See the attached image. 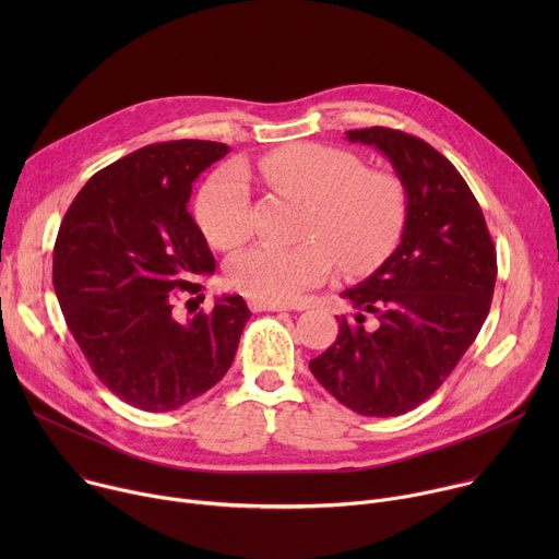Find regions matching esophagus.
I'll return each mask as SVG.
<instances>
[{
    "mask_svg": "<svg viewBox=\"0 0 559 559\" xmlns=\"http://www.w3.org/2000/svg\"><path fill=\"white\" fill-rule=\"evenodd\" d=\"M250 307L252 311H287L289 309L287 302H272V300H259V298H252Z\"/></svg>",
    "mask_w": 559,
    "mask_h": 559,
    "instance_id": "34e87169",
    "label": "esophagus"
}]
</instances>
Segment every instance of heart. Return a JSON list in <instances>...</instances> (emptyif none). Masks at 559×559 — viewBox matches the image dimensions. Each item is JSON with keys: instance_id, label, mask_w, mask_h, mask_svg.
Listing matches in <instances>:
<instances>
[{"instance_id": "1", "label": "heart", "mask_w": 559, "mask_h": 559, "mask_svg": "<svg viewBox=\"0 0 559 559\" xmlns=\"http://www.w3.org/2000/svg\"><path fill=\"white\" fill-rule=\"evenodd\" d=\"M250 177L305 203L307 236L294 246L259 243L229 261L231 287L252 298L289 302L321 283L336 259L347 272H365L403 231L407 199L393 175L365 170L360 158L347 150L298 143L265 154L254 170L225 168L205 183L197 201V218L218 250L241 246L252 231Z\"/></svg>"}]
</instances>
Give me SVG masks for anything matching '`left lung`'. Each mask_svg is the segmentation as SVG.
I'll use <instances>...</instances> for the list:
<instances>
[{
    "label": "left lung",
    "mask_w": 559,
    "mask_h": 559,
    "mask_svg": "<svg viewBox=\"0 0 559 559\" xmlns=\"http://www.w3.org/2000/svg\"><path fill=\"white\" fill-rule=\"evenodd\" d=\"M380 150L403 183L397 248L341 296L332 347L309 369L360 416H401L425 403L475 341L493 298L498 263L485 214L466 181L427 141L391 128L345 132Z\"/></svg>",
    "instance_id": "obj_1"
}]
</instances>
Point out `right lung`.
Wrapping results in <instances>:
<instances>
[{
    "instance_id": "1",
    "label": "right lung",
    "mask_w": 559,
    "mask_h": 559,
    "mask_svg": "<svg viewBox=\"0 0 559 559\" xmlns=\"http://www.w3.org/2000/svg\"><path fill=\"white\" fill-rule=\"evenodd\" d=\"M227 152L194 139L134 150L91 177L61 221L52 285L66 325L97 378L136 409L173 412L212 389L252 316L238 294L175 316L179 292H201L194 281L216 270L188 201Z\"/></svg>"
}]
</instances>
